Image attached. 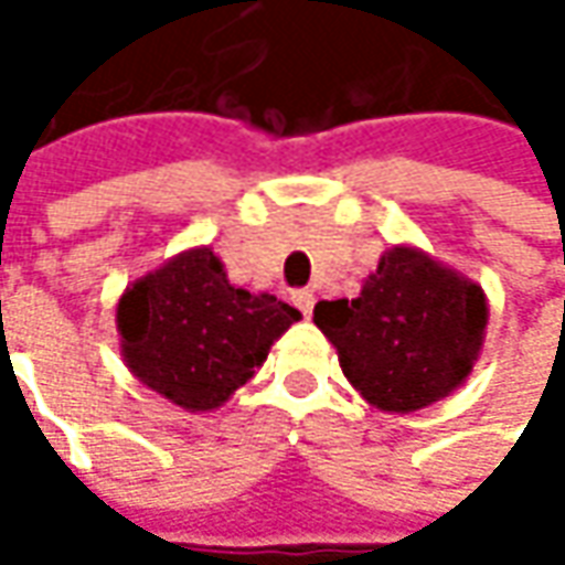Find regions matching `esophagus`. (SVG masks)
<instances>
[{"label":"esophagus","instance_id":"1","mask_svg":"<svg viewBox=\"0 0 565 565\" xmlns=\"http://www.w3.org/2000/svg\"><path fill=\"white\" fill-rule=\"evenodd\" d=\"M292 301H295V308H298L305 317L315 311V292H308V289H295Z\"/></svg>","mask_w":565,"mask_h":565}]
</instances>
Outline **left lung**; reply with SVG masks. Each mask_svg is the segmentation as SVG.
Instances as JSON below:
<instances>
[{
	"label": "left lung",
	"mask_w": 565,
	"mask_h": 565,
	"mask_svg": "<svg viewBox=\"0 0 565 565\" xmlns=\"http://www.w3.org/2000/svg\"><path fill=\"white\" fill-rule=\"evenodd\" d=\"M315 323L361 396L405 415L466 383L484 342L488 298L462 273L396 245L359 298L317 301Z\"/></svg>",
	"instance_id": "8db88e82"
}]
</instances>
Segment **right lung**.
<instances>
[{
    "label": "right lung",
    "mask_w": 565,
    "mask_h": 565,
    "mask_svg": "<svg viewBox=\"0 0 565 565\" xmlns=\"http://www.w3.org/2000/svg\"><path fill=\"white\" fill-rule=\"evenodd\" d=\"M298 311L228 282L220 257L191 248L128 286L116 308L121 359L185 412H210L245 386Z\"/></svg>",
    "instance_id": "1"
}]
</instances>
